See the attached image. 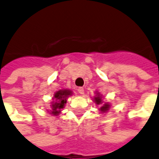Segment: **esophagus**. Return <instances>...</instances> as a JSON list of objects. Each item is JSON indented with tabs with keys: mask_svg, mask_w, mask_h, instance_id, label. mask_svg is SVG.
I'll use <instances>...</instances> for the list:
<instances>
[{
	"mask_svg": "<svg viewBox=\"0 0 159 159\" xmlns=\"http://www.w3.org/2000/svg\"><path fill=\"white\" fill-rule=\"evenodd\" d=\"M77 92L80 93V94H84V89L82 88H78L77 89Z\"/></svg>",
	"mask_w": 159,
	"mask_h": 159,
	"instance_id": "obj_1",
	"label": "esophagus"
}]
</instances>
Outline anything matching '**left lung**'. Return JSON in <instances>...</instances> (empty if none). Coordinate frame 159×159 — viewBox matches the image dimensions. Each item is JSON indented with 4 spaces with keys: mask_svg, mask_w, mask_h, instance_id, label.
<instances>
[{
    "mask_svg": "<svg viewBox=\"0 0 159 159\" xmlns=\"http://www.w3.org/2000/svg\"><path fill=\"white\" fill-rule=\"evenodd\" d=\"M93 101L95 102V103L97 104V105H100L101 106V107H100V111H101V112H106L108 111L109 107H110V104L108 103V102H105V103H102L103 102H102V96L99 94L98 93H97V95L94 97V98H93Z\"/></svg>",
    "mask_w": 159,
    "mask_h": 159,
    "instance_id": "obj_1",
    "label": "left lung"
}]
</instances>
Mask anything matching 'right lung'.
<instances>
[{"label": "right lung", "mask_w": 159, "mask_h": 159, "mask_svg": "<svg viewBox=\"0 0 159 159\" xmlns=\"http://www.w3.org/2000/svg\"><path fill=\"white\" fill-rule=\"evenodd\" d=\"M71 90L67 89H62L56 92L53 97V102H52L51 105V114L54 116H57L61 111V109L65 107V104L66 103V99L69 96H71Z\"/></svg>", "instance_id": "1"}]
</instances>
